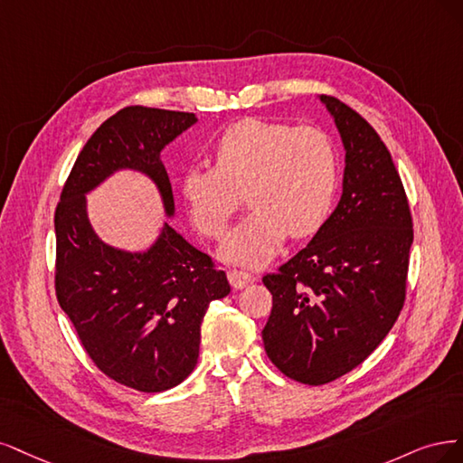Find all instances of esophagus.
Wrapping results in <instances>:
<instances>
[{"label":"esophagus","mask_w":463,"mask_h":463,"mask_svg":"<svg viewBox=\"0 0 463 463\" xmlns=\"http://www.w3.org/2000/svg\"><path fill=\"white\" fill-rule=\"evenodd\" d=\"M227 275H229L231 285H232L234 288H244L246 285H250V282L253 280V275H251V273L238 271V269H231Z\"/></svg>","instance_id":"obj_1"}]
</instances>
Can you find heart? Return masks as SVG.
Instances as JSON below:
<instances>
[{
	"label": "heart",
	"mask_w": 463,
	"mask_h": 463,
	"mask_svg": "<svg viewBox=\"0 0 463 463\" xmlns=\"http://www.w3.org/2000/svg\"><path fill=\"white\" fill-rule=\"evenodd\" d=\"M336 190V154L313 127L244 118L213 146V167H192L181 181L183 200L198 231L225 232L242 203L251 213L222 242V258L244 265L269 260L285 236L316 232Z\"/></svg>",
	"instance_id": "1"
}]
</instances>
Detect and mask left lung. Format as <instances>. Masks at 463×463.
<instances>
[{"instance_id":"8db88e82","label":"left lung","mask_w":463,"mask_h":463,"mask_svg":"<svg viewBox=\"0 0 463 463\" xmlns=\"http://www.w3.org/2000/svg\"><path fill=\"white\" fill-rule=\"evenodd\" d=\"M346 150L342 196L311 242L265 275L273 294L263 346L287 377L331 383L389 335L406 300L413 222L391 152L365 118L319 98Z\"/></svg>"}]
</instances>
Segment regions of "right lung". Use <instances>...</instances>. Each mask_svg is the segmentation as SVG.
I'll return each mask as SVG.
<instances>
[{"instance_id":"1","label":"right lung","mask_w":463,"mask_h":463,"mask_svg":"<svg viewBox=\"0 0 463 463\" xmlns=\"http://www.w3.org/2000/svg\"><path fill=\"white\" fill-rule=\"evenodd\" d=\"M198 118L130 106L109 117L82 147L55 210V294L96 367L140 392L169 391L198 364L200 326L231 285L207 253L169 222L146 251H125L94 232L86 194L121 169L150 176L175 215L159 154Z\"/></svg>"}]
</instances>
